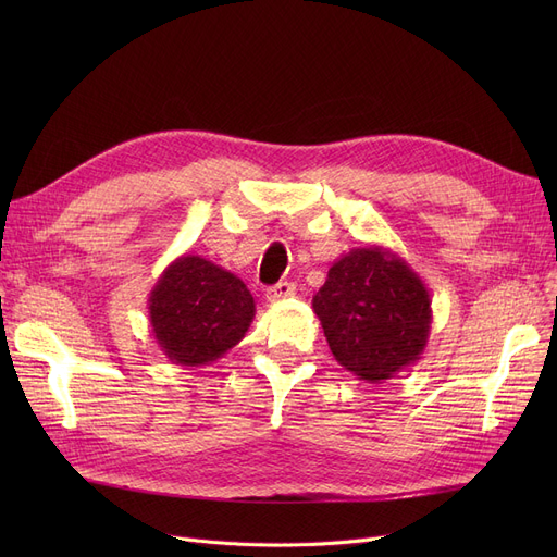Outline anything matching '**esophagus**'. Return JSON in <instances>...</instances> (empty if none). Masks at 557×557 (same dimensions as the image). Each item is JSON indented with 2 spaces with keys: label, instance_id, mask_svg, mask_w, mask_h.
Wrapping results in <instances>:
<instances>
[{
  "label": "esophagus",
  "instance_id": "obj_1",
  "mask_svg": "<svg viewBox=\"0 0 557 557\" xmlns=\"http://www.w3.org/2000/svg\"><path fill=\"white\" fill-rule=\"evenodd\" d=\"M294 294H296V284H294V282H277L275 286H271V288L267 290V298H269L271 302H277V300H284V298L294 296Z\"/></svg>",
  "mask_w": 557,
  "mask_h": 557
}]
</instances>
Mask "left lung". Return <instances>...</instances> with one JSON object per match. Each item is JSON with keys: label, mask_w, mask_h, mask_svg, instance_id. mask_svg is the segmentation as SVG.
Returning a JSON list of instances; mask_svg holds the SVG:
<instances>
[{"label": "left lung", "mask_w": 557, "mask_h": 557, "mask_svg": "<svg viewBox=\"0 0 557 557\" xmlns=\"http://www.w3.org/2000/svg\"><path fill=\"white\" fill-rule=\"evenodd\" d=\"M311 305L334 359L368 384L413 366L426 347V284L388 248L363 246L338 257Z\"/></svg>", "instance_id": "obj_1"}]
</instances>
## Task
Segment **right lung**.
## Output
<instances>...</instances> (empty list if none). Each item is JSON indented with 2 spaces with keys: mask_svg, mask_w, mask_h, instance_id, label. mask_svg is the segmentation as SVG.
<instances>
[{
  "mask_svg": "<svg viewBox=\"0 0 557 557\" xmlns=\"http://www.w3.org/2000/svg\"><path fill=\"white\" fill-rule=\"evenodd\" d=\"M255 318L248 286L198 255L173 259L149 294L151 332L166 359L210 366L237 345Z\"/></svg>",
  "mask_w": 557,
  "mask_h": 557,
  "instance_id": "right-lung-1",
  "label": "right lung"
}]
</instances>
